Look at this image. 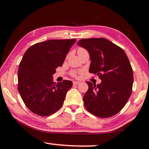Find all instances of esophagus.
I'll use <instances>...</instances> for the list:
<instances>
[{
	"label": "esophagus",
	"mask_w": 149,
	"mask_h": 149,
	"mask_svg": "<svg viewBox=\"0 0 149 149\" xmlns=\"http://www.w3.org/2000/svg\"><path fill=\"white\" fill-rule=\"evenodd\" d=\"M79 83H80L79 81H73V84H74V85H76L79 84Z\"/></svg>",
	"instance_id": "1"
}]
</instances>
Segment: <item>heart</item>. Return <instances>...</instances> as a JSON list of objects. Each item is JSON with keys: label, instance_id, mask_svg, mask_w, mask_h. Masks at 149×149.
Instances as JSON below:
<instances>
[{"label": "heart", "instance_id": "1", "mask_svg": "<svg viewBox=\"0 0 149 149\" xmlns=\"http://www.w3.org/2000/svg\"><path fill=\"white\" fill-rule=\"evenodd\" d=\"M84 51H85V50L84 49H82V48H80V49H78L77 52H84ZM72 76H74V77L77 76V72H72Z\"/></svg>", "mask_w": 149, "mask_h": 149}]
</instances>
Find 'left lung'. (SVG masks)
<instances>
[{
  "label": "left lung",
  "mask_w": 149,
  "mask_h": 149,
  "mask_svg": "<svg viewBox=\"0 0 149 149\" xmlns=\"http://www.w3.org/2000/svg\"><path fill=\"white\" fill-rule=\"evenodd\" d=\"M77 45L89 52V72L102 81L98 85L87 81L85 107L96 116H113L124 107L132 93L133 74L130 60L122 48L107 39H82Z\"/></svg>",
  "instance_id": "obj_1"
}]
</instances>
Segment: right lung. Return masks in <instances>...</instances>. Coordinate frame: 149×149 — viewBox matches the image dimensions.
<instances>
[{"label":"right lung","mask_w":149,"mask_h":149,"mask_svg":"<svg viewBox=\"0 0 149 149\" xmlns=\"http://www.w3.org/2000/svg\"><path fill=\"white\" fill-rule=\"evenodd\" d=\"M76 39L49 40L32 45L19 65L17 89L25 104L34 114L48 116L64 103L72 81L54 83L52 75L62 66Z\"/></svg>","instance_id":"obj_1"}]
</instances>
